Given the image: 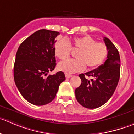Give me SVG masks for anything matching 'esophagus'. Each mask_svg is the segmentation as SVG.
<instances>
[{"label":"esophagus","mask_w":134,"mask_h":134,"mask_svg":"<svg viewBox=\"0 0 134 134\" xmlns=\"http://www.w3.org/2000/svg\"><path fill=\"white\" fill-rule=\"evenodd\" d=\"M65 76H66V78H70L71 77H72V75H70V74H65Z\"/></svg>","instance_id":"1"}]
</instances>
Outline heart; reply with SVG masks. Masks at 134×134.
Segmentation results:
<instances>
[{"mask_svg":"<svg viewBox=\"0 0 134 134\" xmlns=\"http://www.w3.org/2000/svg\"><path fill=\"white\" fill-rule=\"evenodd\" d=\"M72 47L80 51L76 54L77 59H68L58 64L59 70L66 74L82 72L85 65L91 69L103 63L108 54V49L104 43L97 42L89 35L76 37L72 41ZM70 44L66 39H59L54 46L55 55L60 60L66 59L70 54Z\"/></svg>","mask_w":134,"mask_h":134,"instance_id":"b5f03b06","label":"heart"}]
</instances>
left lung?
Here are the masks:
<instances>
[{"label":"left lung","instance_id":"8db88e82","mask_svg":"<svg viewBox=\"0 0 134 134\" xmlns=\"http://www.w3.org/2000/svg\"><path fill=\"white\" fill-rule=\"evenodd\" d=\"M107 47L106 61L97 69L79 75L81 83L76 89L77 102L87 109H96L110 99L118 85L120 74V58L119 53L109 39L104 37ZM92 77L90 81L85 75Z\"/></svg>","mask_w":134,"mask_h":134}]
</instances>
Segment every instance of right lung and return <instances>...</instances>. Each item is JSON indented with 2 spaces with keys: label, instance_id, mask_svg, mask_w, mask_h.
<instances>
[{
  "label": "right lung",
  "instance_id": "1",
  "mask_svg": "<svg viewBox=\"0 0 134 134\" xmlns=\"http://www.w3.org/2000/svg\"><path fill=\"white\" fill-rule=\"evenodd\" d=\"M58 31L40 30L19 47L14 66V78L23 97L41 106L55 98L59 85L66 80L62 72L47 76L55 68L54 44Z\"/></svg>",
  "mask_w": 134,
  "mask_h": 134
}]
</instances>
